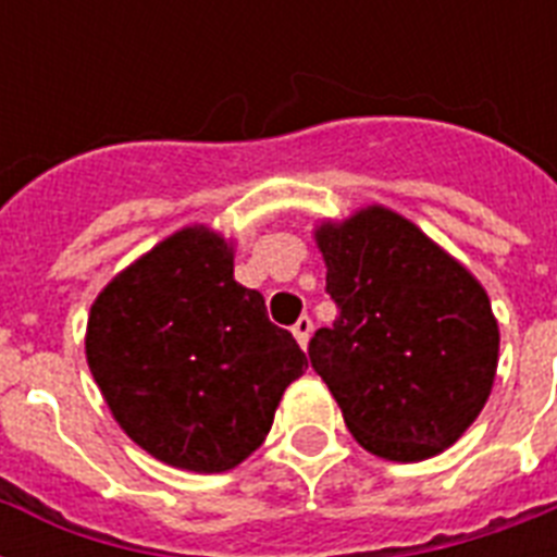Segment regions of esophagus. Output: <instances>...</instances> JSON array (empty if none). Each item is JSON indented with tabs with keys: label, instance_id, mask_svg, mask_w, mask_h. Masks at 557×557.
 <instances>
[{
	"label": "esophagus",
	"instance_id": "34e87169",
	"mask_svg": "<svg viewBox=\"0 0 557 557\" xmlns=\"http://www.w3.org/2000/svg\"><path fill=\"white\" fill-rule=\"evenodd\" d=\"M292 335H295L297 344L306 349V344H309V338H312V318H306L304 314V318L292 326Z\"/></svg>",
	"mask_w": 557,
	"mask_h": 557
}]
</instances>
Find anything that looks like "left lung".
Masks as SVG:
<instances>
[{
    "instance_id": "left-lung-1",
    "label": "left lung",
    "mask_w": 557,
    "mask_h": 557,
    "mask_svg": "<svg viewBox=\"0 0 557 557\" xmlns=\"http://www.w3.org/2000/svg\"><path fill=\"white\" fill-rule=\"evenodd\" d=\"M314 239L341 309L309 358L358 445L419 462L450 448L492 393L500 330L485 288L410 219L370 205Z\"/></svg>"
}]
</instances>
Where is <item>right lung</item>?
Wrapping results in <instances>:
<instances>
[{
  "label": "right lung",
  "mask_w": 557,
  "mask_h": 557,
  "mask_svg": "<svg viewBox=\"0 0 557 557\" xmlns=\"http://www.w3.org/2000/svg\"><path fill=\"white\" fill-rule=\"evenodd\" d=\"M86 361L126 436L196 474L251 457L309 367L260 292L234 280V245L205 225L112 277L91 304Z\"/></svg>",
  "instance_id": "1"
}]
</instances>
